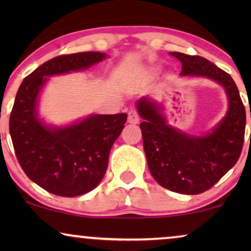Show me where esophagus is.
Listing matches in <instances>:
<instances>
[{"instance_id":"obj_1","label":"esophagus","mask_w":251,"mask_h":251,"mask_svg":"<svg viewBox=\"0 0 251 251\" xmlns=\"http://www.w3.org/2000/svg\"><path fill=\"white\" fill-rule=\"evenodd\" d=\"M128 122L132 123V125H136V123L139 122V115L137 109L131 108L128 113Z\"/></svg>"}]
</instances>
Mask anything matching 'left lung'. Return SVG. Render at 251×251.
I'll return each mask as SVG.
<instances>
[{
  "label": "left lung",
  "instance_id": "obj_1",
  "mask_svg": "<svg viewBox=\"0 0 251 251\" xmlns=\"http://www.w3.org/2000/svg\"><path fill=\"white\" fill-rule=\"evenodd\" d=\"M181 63L180 75L211 78L228 98L227 114L202 137L190 136L168 126L161 106L139 99L137 109L149 169L161 186L181 194H200L214 186L236 163L245 142L246 109L231 75L200 56L170 52Z\"/></svg>",
  "mask_w": 251,
  "mask_h": 251
}]
</instances>
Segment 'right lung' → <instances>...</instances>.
Wrapping results in <instances>:
<instances>
[{
    "label": "right lung",
    "instance_id": "add662e5",
    "mask_svg": "<svg viewBox=\"0 0 251 251\" xmlns=\"http://www.w3.org/2000/svg\"><path fill=\"white\" fill-rule=\"evenodd\" d=\"M105 58L101 52L54 57L24 78L16 95L9 122L16 156L27 177L54 195L77 197L98 186L126 114L90 115L51 128L37 118V97L48 76L83 70Z\"/></svg>",
    "mask_w": 251,
    "mask_h": 251
}]
</instances>
